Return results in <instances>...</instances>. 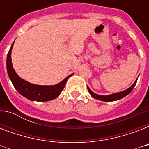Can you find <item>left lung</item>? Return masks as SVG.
<instances>
[{
  "instance_id": "left-lung-1",
  "label": "left lung",
  "mask_w": 149,
  "mask_h": 149,
  "mask_svg": "<svg viewBox=\"0 0 149 149\" xmlns=\"http://www.w3.org/2000/svg\"><path fill=\"white\" fill-rule=\"evenodd\" d=\"M137 80L138 79L135 80L134 84H132V86H130L129 88H127V90L125 91H120V92H118V93H112V94H110V95H99V94H97V93H93V91H91V89L89 88L88 86H87V89H88V91L90 94L91 95V97H93L94 99L99 100H101V101H106V102H111V101H115V100H118L121 99V98L125 97L127 95H128L132 91V90L134 89V86L137 83Z\"/></svg>"
}]
</instances>
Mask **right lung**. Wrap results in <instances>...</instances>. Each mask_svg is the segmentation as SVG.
Here are the masks:
<instances>
[{
	"mask_svg": "<svg viewBox=\"0 0 149 149\" xmlns=\"http://www.w3.org/2000/svg\"><path fill=\"white\" fill-rule=\"evenodd\" d=\"M14 43L15 42L10 46L7 56V71H8L9 79L12 82V84L17 92L21 95L31 101H49L58 97L60 95L61 92L63 91L68 79L72 76L73 73L69 75L60 83L52 86L33 84L22 79L14 70L12 62H11V51H12Z\"/></svg>",
	"mask_w": 149,
	"mask_h": 149,
	"instance_id": "obj_1",
	"label": "right lung"
}]
</instances>
